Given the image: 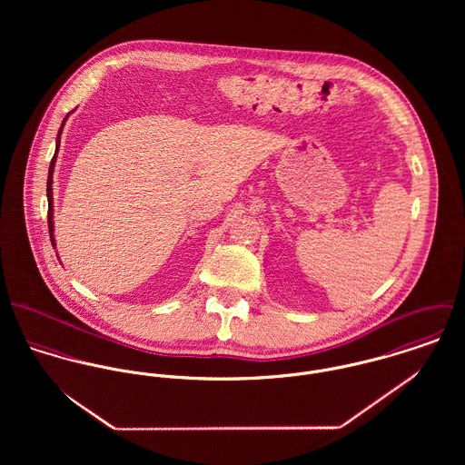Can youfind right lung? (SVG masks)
Listing matches in <instances>:
<instances>
[{
	"instance_id": "obj_1",
	"label": "right lung",
	"mask_w": 465,
	"mask_h": 465,
	"mask_svg": "<svg viewBox=\"0 0 465 465\" xmlns=\"http://www.w3.org/2000/svg\"><path fill=\"white\" fill-rule=\"evenodd\" d=\"M66 118H64V122H66ZM64 122H63V125H61V129H59V135H57V150H59V143H61V133H63V127H64ZM57 150H55V155H54V159H52V163H50V172H48V186H46V195H48V229H50V240H52V243L55 245V242H54V220H52V211H54V205H52V175H54V166H55V157H57Z\"/></svg>"
}]
</instances>
